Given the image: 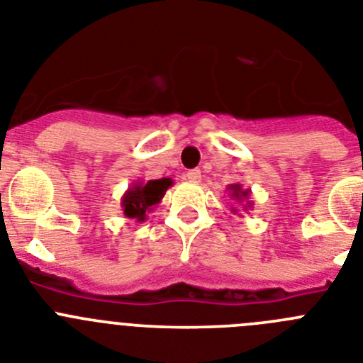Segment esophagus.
Instances as JSON below:
<instances>
[{"label":"esophagus","mask_w":363,"mask_h":363,"mask_svg":"<svg viewBox=\"0 0 363 363\" xmlns=\"http://www.w3.org/2000/svg\"><path fill=\"white\" fill-rule=\"evenodd\" d=\"M185 182H189V184H198L201 179V172L198 171V169H192V171H187L185 172Z\"/></svg>","instance_id":"34e87169"}]
</instances>
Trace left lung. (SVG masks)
Returning <instances> with one entry per match:
<instances>
[{"mask_svg": "<svg viewBox=\"0 0 363 363\" xmlns=\"http://www.w3.org/2000/svg\"><path fill=\"white\" fill-rule=\"evenodd\" d=\"M227 192H229V198H233L238 205H242V211L252 209L251 201V189H243L240 184H230L227 185ZM233 214L238 213V207H230Z\"/></svg>", "mask_w": 363, "mask_h": 363, "instance_id": "1", "label": "left lung"}]
</instances>
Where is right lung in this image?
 I'll return each instance as SVG.
<instances>
[{
    "instance_id": "1",
    "label": "right lung",
    "mask_w": 363,
    "mask_h": 363,
    "mask_svg": "<svg viewBox=\"0 0 363 363\" xmlns=\"http://www.w3.org/2000/svg\"><path fill=\"white\" fill-rule=\"evenodd\" d=\"M172 184L174 182L171 178L149 179V182L138 179L121 196V211H123L125 216L138 221V223L145 221L147 214L162 201L167 189L171 187Z\"/></svg>"
}]
</instances>
